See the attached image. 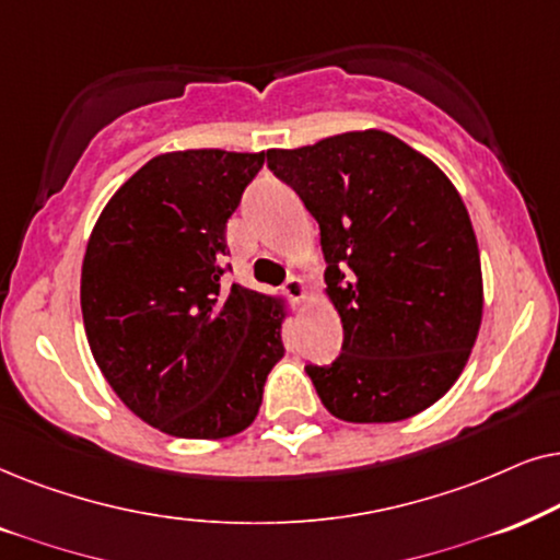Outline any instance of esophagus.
Segmentation results:
<instances>
[{
  "instance_id": "esophagus-1",
  "label": "esophagus",
  "mask_w": 560,
  "mask_h": 560,
  "mask_svg": "<svg viewBox=\"0 0 560 560\" xmlns=\"http://www.w3.org/2000/svg\"><path fill=\"white\" fill-rule=\"evenodd\" d=\"M284 294L292 302H304L307 300V281L300 279V276H289L284 284Z\"/></svg>"
}]
</instances>
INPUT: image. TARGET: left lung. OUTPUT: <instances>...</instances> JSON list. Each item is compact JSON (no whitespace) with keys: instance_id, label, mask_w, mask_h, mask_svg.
Segmentation results:
<instances>
[{"instance_id":"8db88e82","label":"left lung","mask_w":560,"mask_h":560,"mask_svg":"<svg viewBox=\"0 0 560 560\" xmlns=\"http://www.w3.org/2000/svg\"><path fill=\"white\" fill-rule=\"evenodd\" d=\"M266 159L319 225L325 294L342 323V353L307 366L327 412L399 422L435 405L464 371L483 312L479 245L456 186L384 130Z\"/></svg>"}]
</instances>
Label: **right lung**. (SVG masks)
Wrapping results in <instances>:
<instances>
[{
    "mask_svg": "<svg viewBox=\"0 0 560 560\" xmlns=\"http://www.w3.org/2000/svg\"><path fill=\"white\" fill-rule=\"evenodd\" d=\"M264 161L266 151L220 148L155 155L112 194L89 235V348L125 407L166 435L243 432L284 355V300L220 284L228 220Z\"/></svg>",
    "mask_w": 560,
    "mask_h": 560,
    "instance_id": "1",
    "label": "right lung"
}]
</instances>
